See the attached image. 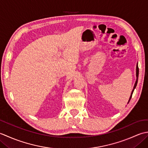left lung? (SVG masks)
<instances>
[{
    "mask_svg": "<svg viewBox=\"0 0 148 148\" xmlns=\"http://www.w3.org/2000/svg\"><path fill=\"white\" fill-rule=\"evenodd\" d=\"M138 77H139V68H138V64H137V66H136V83H135L134 86V88H133V90H132V91L131 95H130L129 100H128V103H129L130 100V99H131V98H132V94H133L135 88H136V86H137V82H138Z\"/></svg>",
    "mask_w": 148,
    "mask_h": 148,
    "instance_id": "1",
    "label": "left lung"
}]
</instances>
